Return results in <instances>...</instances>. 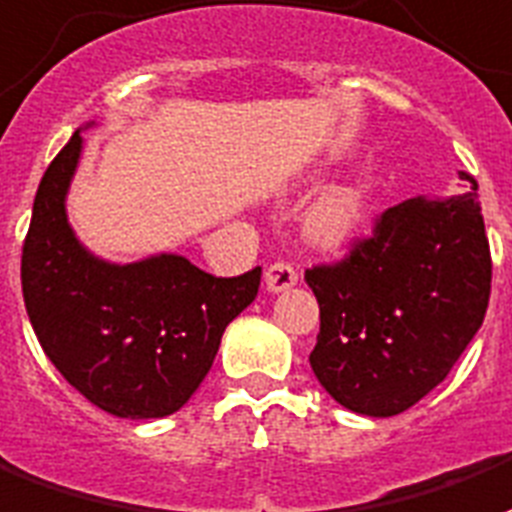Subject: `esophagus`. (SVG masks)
Returning <instances> with one entry per match:
<instances>
[{
    "label": "esophagus",
    "mask_w": 512,
    "mask_h": 512,
    "mask_svg": "<svg viewBox=\"0 0 512 512\" xmlns=\"http://www.w3.org/2000/svg\"><path fill=\"white\" fill-rule=\"evenodd\" d=\"M297 280H299V272L294 270L291 264H286V261H275V264H270L267 272H264V283H267V288H270L272 294L297 286Z\"/></svg>",
    "instance_id": "esophagus-1"
}]
</instances>
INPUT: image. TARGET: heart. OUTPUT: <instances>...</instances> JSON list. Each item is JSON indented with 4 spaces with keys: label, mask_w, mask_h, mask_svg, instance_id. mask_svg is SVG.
I'll return each mask as SVG.
<instances>
[{
    "label": "heart",
    "mask_w": 512,
    "mask_h": 512,
    "mask_svg": "<svg viewBox=\"0 0 512 512\" xmlns=\"http://www.w3.org/2000/svg\"><path fill=\"white\" fill-rule=\"evenodd\" d=\"M364 224V197L356 186H334L305 218V237L324 251L345 248Z\"/></svg>",
    "instance_id": "obj_1"
}]
</instances>
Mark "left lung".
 <instances>
[{
	"label": "left lung",
	"instance_id": "obj_1",
	"mask_svg": "<svg viewBox=\"0 0 512 512\" xmlns=\"http://www.w3.org/2000/svg\"><path fill=\"white\" fill-rule=\"evenodd\" d=\"M467 180L459 197L388 207L345 259L305 272L321 310L310 367L353 413H405L443 383L483 324L491 253L478 183Z\"/></svg>",
	"mask_w": 512,
	"mask_h": 512
}]
</instances>
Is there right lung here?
Masks as SVG:
<instances>
[{"mask_svg": "<svg viewBox=\"0 0 512 512\" xmlns=\"http://www.w3.org/2000/svg\"><path fill=\"white\" fill-rule=\"evenodd\" d=\"M80 151L75 132L34 197L21 256L26 313L45 356L91 405L118 418L172 416L259 294L261 267L215 278L175 253L113 264L86 251L67 221Z\"/></svg>", "mask_w": 512, "mask_h": 512, "instance_id": "add662e5", "label": "right lung"}]
</instances>
